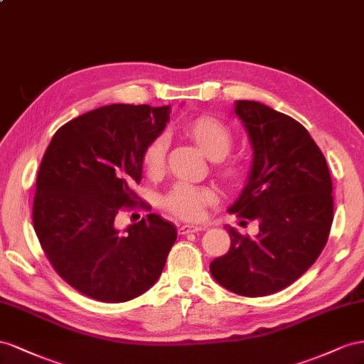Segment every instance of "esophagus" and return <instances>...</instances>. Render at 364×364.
I'll return each instance as SVG.
<instances>
[{"mask_svg":"<svg viewBox=\"0 0 364 364\" xmlns=\"http://www.w3.org/2000/svg\"><path fill=\"white\" fill-rule=\"evenodd\" d=\"M204 227L200 225H189V224H183L178 227V233L180 235H188V233H196V232H201Z\"/></svg>","mask_w":364,"mask_h":364,"instance_id":"obj_1","label":"esophagus"}]
</instances>
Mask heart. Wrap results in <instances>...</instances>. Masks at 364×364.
<instances>
[{
  "instance_id": "obj_1",
  "label": "heart",
  "mask_w": 364,
  "mask_h": 364,
  "mask_svg": "<svg viewBox=\"0 0 364 364\" xmlns=\"http://www.w3.org/2000/svg\"><path fill=\"white\" fill-rule=\"evenodd\" d=\"M184 134L188 136L200 151L210 160H223L230 152L233 137L232 132L223 122L210 116H200L184 124ZM168 137L166 134L154 137L143 152V168L149 175H157L164 163ZM220 173L230 184H241L245 180L247 171L244 164L228 161L220 168ZM218 201V195L207 186H193L189 183H178L166 193L163 205L172 215L186 221H196L203 216L205 207Z\"/></svg>"
}]
</instances>
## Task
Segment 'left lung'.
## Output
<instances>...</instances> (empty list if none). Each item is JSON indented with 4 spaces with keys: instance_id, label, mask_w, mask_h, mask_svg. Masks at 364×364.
Segmentation results:
<instances>
[{
    "instance_id": "1",
    "label": "left lung",
    "mask_w": 364,
    "mask_h": 364,
    "mask_svg": "<svg viewBox=\"0 0 364 364\" xmlns=\"http://www.w3.org/2000/svg\"><path fill=\"white\" fill-rule=\"evenodd\" d=\"M235 114L253 160L228 212L256 221L259 233L244 236L225 225L230 248L210 262V273L228 291L261 297L291 285L323 250L334 216L332 181L323 154L299 122L253 100H236Z\"/></svg>"
}]
</instances>
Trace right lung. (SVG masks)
<instances>
[{
  "label": "right lung",
  "mask_w": 364,
  "mask_h": 364,
  "mask_svg": "<svg viewBox=\"0 0 364 364\" xmlns=\"http://www.w3.org/2000/svg\"><path fill=\"white\" fill-rule=\"evenodd\" d=\"M171 107L114 103L70 120L41 161L33 227L56 273L79 293L108 304L157 282L176 227L157 213L120 233L114 220L132 207L143 152L169 122Z\"/></svg>",
  "instance_id": "obj_1"
}]
</instances>
